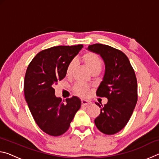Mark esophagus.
<instances>
[{"label":"esophagus","instance_id":"34e87169","mask_svg":"<svg viewBox=\"0 0 159 159\" xmlns=\"http://www.w3.org/2000/svg\"><path fill=\"white\" fill-rule=\"evenodd\" d=\"M81 104L82 106H88L91 104V102L88 100H85V99H82L81 100Z\"/></svg>","mask_w":159,"mask_h":159}]
</instances>
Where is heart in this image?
Here are the masks:
<instances>
[{
	"instance_id": "1",
	"label": "heart",
	"mask_w": 159,
	"mask_h": 159,
	"mask_svg": "<svg viewBox=\"0 0 159 159\" xmlns=\"http://www.w3.org/2000/svg\"><path fill=\"white\" fill-rule=\"evenodd\" d=\"M83 61L86 66L89 69L90 72L94 71H100L102 66L101 59L98 55L93 52H87L83 57ZM76 64L75 60H71L66 66V74L67 76H69L71 74L73 69ZM74 90L77 95L80 97H87L90 94L89 88L85 85L83 83H78L74 86Z\"/></svg>"
}]
</instances>
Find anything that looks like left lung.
Masks as SVG:
<instances>
[{
  "mask_svg": "<svg viewBox=\"0 0 159 159\" xmlns=\"http://www.w3.org/2000/svg\"><path fill=\"white\" fill-rule=\"evenodd\" d=\"M88 50L100 55L105 64L102 81L96 95L105 97L101 112L95 119L96 127L106 134H114L125 127L138 101V83L130 61L120 50L103 44H93Z\"/></svg>",
  "mask_w": 159,
  "mask_h": 159,
  "instance_id": "8db88e82",
  "label": "left lung"
}]
</instances>
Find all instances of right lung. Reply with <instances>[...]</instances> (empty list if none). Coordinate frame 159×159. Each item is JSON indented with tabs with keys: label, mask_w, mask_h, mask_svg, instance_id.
I'll list each match as a JSON object with an SVG mask.
<instances>
[{
	"label": "right lung",
	"mask_w": 159,
	"mask_h": 159,
	"mask_svg": "<svg viewBox=\"0 0 159 159\" xmlns=\"http://www.w3.org/2000/svg\"><path fill=\"white\" fill-rule=\"evenodd\" d=\"M83 45L55 46L37 54L26 69L24 90L32 116L39 127L51 136H60L68 130L81 106L76 96L64 102L55 95L53 87L66 76L68 64Z\"/></svg>",
	"instance_id": "add662e5"
}]
</instances>
